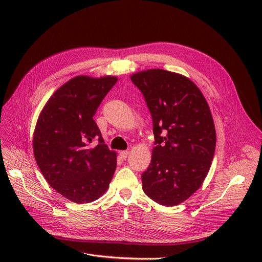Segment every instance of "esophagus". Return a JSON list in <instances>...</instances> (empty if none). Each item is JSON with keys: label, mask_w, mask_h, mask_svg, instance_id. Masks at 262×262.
<instances>
[{"label": "esophagus", "mask_w": 262, "mask_h": 262, "mask_svg": "<svg viewBox=\"0 0 262 262\" xmlns=\"http://www.w3.org/2000/svg\"><path fill=\"white\" fill-rule=\"evenodd\" d=\"M128 154H129L128 150H122V152H120V156H121L123 159H126V158L128 157Z\"/></svg>", "instance_id": "1"}]
</instances>
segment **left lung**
Wrapping results in <instances>:
<instances>
[{
    "label": "left lung",
    "mask_w": 262,
    "mask_h": 262,
    "mask_svg": "<svg viewBox=\"0 0 262 262\" xmlns=\"http://www.w3.org/2000/svg\"><path fill=\"white\" fill-rule=\"evenodd\" d=\"M130 79L144 96L155 138L142 189L160 205H178L202 186L211 166L216 137L209 106L184 75L152 69Z\"/></svg>",
    "instance_id": "8db88e82"
}]
</instances>
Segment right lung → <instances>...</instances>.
I'll return each mask as SVG.
<instances>
[{
  "label": "right lung",
  "instance_id": "1",
  "mask_svg": "<svg viewBox=\"0 0 262 262\" xmlns=\"http://www.w3.org/2000/svg\"><path fill=\"white\" fill-rule=\"evenodd\" d=\"M117 80L76 76L55 91L38 118L33 138L38 167L52 188L74 203L98 200L116 171L117 155L93 117ZM94 140L98 144L91 147Z\"/></svg>",
  "mask_w": 262,
  "mask_h": 262
}]
</instances>
